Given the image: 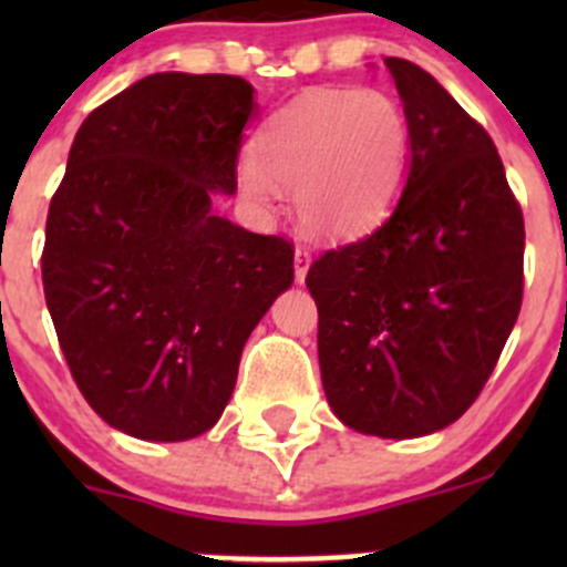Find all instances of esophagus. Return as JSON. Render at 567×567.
Wrapping results in <instances>:
<instances>
[{"label": "esophagus", "mask_w": 567, "mask_h": 567, "mask_svg": "<svg viewBox=\"0 0 567 567\" xmlns=\"http://www.w3.org/2000/svg\"><path fill=\"white\" fill-rule=\"evenodd\" d=\"M310 262H312V255L307 247H296L293 251V268H296V282H305L307 271H310Z\"/></svg>", "instance_id": "34e87169"}]
</instances>
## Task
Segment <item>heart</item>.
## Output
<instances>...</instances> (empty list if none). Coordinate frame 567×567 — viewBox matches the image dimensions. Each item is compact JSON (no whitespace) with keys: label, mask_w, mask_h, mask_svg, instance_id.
<instances>
[{"label":"heart","mask_w":567,"mask_h":567,"mask_svg":"<svg viewBox=\"0 0 567 567\" xmlns=\"http://www.w3.org/2000/svg\"><path fill=\"white\" fill-rule=\"evenodd\" d=\"M411 167L405 109L384 90L318 87L285 104L255 136L238 186L274 208L293 188L310 233L348 241L379 227L400 199Z\"/></svg>","instance_id":"b5f03b06"}]
</instances>
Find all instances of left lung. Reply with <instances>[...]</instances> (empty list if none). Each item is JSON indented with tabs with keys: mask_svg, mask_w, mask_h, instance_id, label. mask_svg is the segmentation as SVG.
Wrapping results in <instances>:
<instances>
[{
	"mask_svg": "<svg viewBox=\"0 0 567 567\" xmlns=\"http://www.w3.org/2000/svg\"><path fill=\"white\" fill-rule=\"evenodd\" d=\"M411 125V167L390 219L320 255L323 392L342 425L416 439L477 400L516 326L524 216L488 131L420 65L386 56Z\"/></svg>",
	"mask_w": 567,
	"mask_h": 567,
	"instance_id": "8db88e82",
	"label": "left lung"
}]
</instances>
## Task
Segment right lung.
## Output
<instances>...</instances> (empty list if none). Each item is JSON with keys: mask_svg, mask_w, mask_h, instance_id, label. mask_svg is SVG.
<instances>
[{"mask_svg": "<svg viewBox=\"0 0 567 567\" xmlns=\"http://www.w3.org/2000/svg\"><path fill=\"white\" fill-rule=\"evenodd\" d=\"M249 82L151 73L90 112L45 219L60 348L106 425L186 442L219 422L251 329L293 285V249L214 210L236 194Z\"/></svg>", "mask_w": 567, "mask_h": 567, "instance_id": "obj_1", "label": "right lung"}]
</instances>
